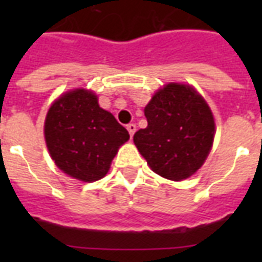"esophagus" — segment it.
I'll return each mask as SVG.
<instances>
[{
  "instance_id": "1",
  "label": "esophagus",
  "mask_w": 262,
  "mask_h": 262,
  "mask_svg": "<svg viewBox=\"0 0 262 262\" xmlns=\"http://www.w3.org/2000/svg\"><path fill=\"white\" fill-rule=\"evenodd\" d=\"M127 132H129V135H130V137H133V135H135V132H136V125L135 123H129L126 126Z\"/></svg>"
}]
</instances>
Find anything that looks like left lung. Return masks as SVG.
I'll return each mask as SVG.
<instances>
[{"label":"left lung","instance_id":"obj_1","mask_svg":"<svg viewBox=\"0 0 262 262\" xmlns=\"http://www.w3.org/2000/svg\"><path fill=\"white\" fill-rule=\"evenodd\" d=\"M145 129L133 136L152 171L171 181L194 174L207 159L215 136V119L201 95L185 84L170 83L144 108Z\"/></svg>","mask_w":262,"mask_h":262}]
</instances>
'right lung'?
Segmentation results:
<instances>
[{"label":"right lung","instance_id":"add662e5","mask_svg":"<svg viewBox=\"0 0 262 262\" xmlns=\"http://www.w3.org/2000/svg\"><path fill=\"white\" fill-rule=\"evenodd\" d=\"M45 139L57 167L72 178L94 182L110 170L129 133L84 88L59 96L47 111Z\"/></svg>","mask_w":262,"mask_h":262}]
</instances>
